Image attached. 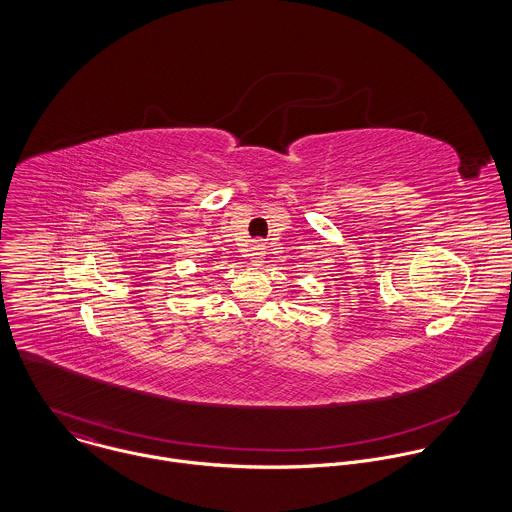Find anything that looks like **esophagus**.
<instances>
[{
  "label": "esophagus",
  "instance_id": "1",
  "mask_svg": "<svg viewBox=\"0 0 512 512\" xmlns=\"http://www.w3.org/2000/svg\"><path fill=\"white\" fill-rule=\"evenodd\" d=\"M248 260H250L252 264H256V266L264 260V246H262V242H256V244L252 246V250H250V254H248Z\"/></svg>",
  "mask_w": 512,
  "mask_h": 512
}]
</instances>
